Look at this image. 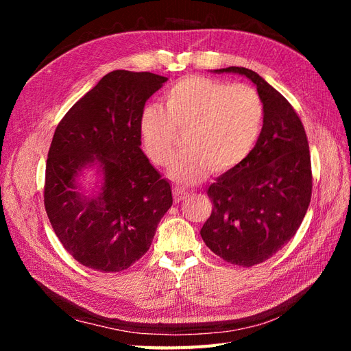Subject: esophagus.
<instances>
[{
	"mask_svg": "<svg viewBox=\"0 0 351 351\" xmlns=\"http://www.w3.org/2000/svg\"><path fill=\"white\" fill-rule=\"evenodd\" d=\"M187 190L186 189H182V187H174L173 189V196H174V202L176 204H178V202H182L187 197Z\"/></svg>",
	"mask_w": 351,
	"mask_h": 351,
	"instance_id": "esophagus-1",
	"label": "esophagus"
}]
</instances>
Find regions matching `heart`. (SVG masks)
Here are the masks:
<instances>
[{
	"mask_svg": "<svg viewBox=\"0 0 351 351\" xmlns=\"http://www.w3.org/2000/svg\"><path fill=\"white\" fill-rule=\"evenodd\" d=\"M263 102L249 84H228L205 76H187L171 84L164 107H146L139 134L146 156L165 167L173 159L178 133L186 149L169 167L176 182L196 184L212 169L239 167L256 145L263 125Z\"/></svg>",
	"mask_w": 351,
	"mask_h": 351,
	"instance_id": "b5f03b06",
	"label": "heart"
}]
</instances>
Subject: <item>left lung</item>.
Returning a JSON list of instances; mask_svg holds the SVG:
<instances>
[{"mask_svg": "<svg viewBox=\"0 0 351 351\" xmlns=\"http://www.w3.org/2000/svg\"><path fill=\"white\" fill-rule=\"evenodd\" d=\"M256 84L263 102L259 139L244 161L208 189L212 214L200 230L224 261L253 267L282 249L299 230L312 197L309 143L299 115L258 73L227 67Z\"/></svg>", "mask_w": 351, "mask_h": 351, "instance_id": "1", "label": "left lung"}]
</instances>
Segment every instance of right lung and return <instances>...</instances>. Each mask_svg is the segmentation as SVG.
<instances>
[{"label": "right lung", "mask_w": 351, "mask_h": 351, "mask_svg": "<svg viewBox=\"0 0 351 351\" xmlns=\"http://www.w3.org/2000/svg\"><path fill=\"white\" fill-rule=\"evenodd\" d=\"M168 79L111 71L57 125L47 159L44 202L58 240L83 267L127 269L149 250L159 221L173 205L171 186L141 149L146 101ZM99 180L86 194L83 169Z\"/></svg>", "instance_id": "right-lung-1"}]
</instances>
